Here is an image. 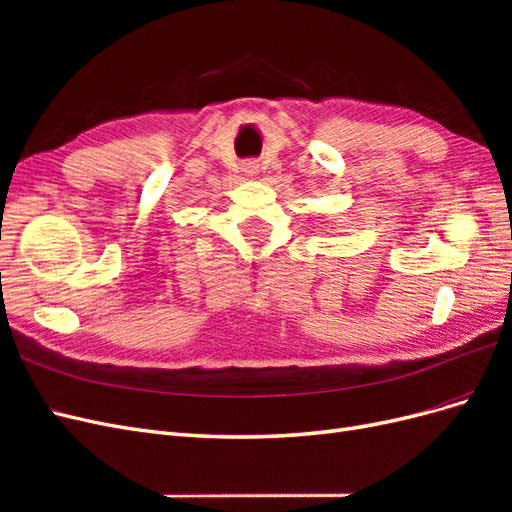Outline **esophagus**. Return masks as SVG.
<instances>
[{"label": "esophagus", "mask_w": 512, "mask_h": 512, "mask_svg": "<svg viewBox=\"0 0 512 512\" xmlns=\"http://www.w3.org/2000/svg\"><path fill=\"white\" fill-rule=\"evenodd\" d=\"M241 170L245 175H256V170H258V164L254 162V160H245L243 164H241Z\"/></svg>", "instance_id": "obj_1"}]
</instances>
